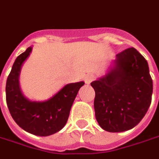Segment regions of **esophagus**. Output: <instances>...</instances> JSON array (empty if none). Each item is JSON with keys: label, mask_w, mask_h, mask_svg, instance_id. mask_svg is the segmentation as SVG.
<instances>
[{"label": "esophagus", "mask_w": 159, "mask_h": 159, "mask_svg": "<svg viewBox=\"0 0 159 159\" xmlns=\"http://www.w3.org/2000/svg\"><path fill=\"white\" fill-rule=\"evenodd\" d=\"M94 80V76L93 75H91V74H88V75H86V77H85V82H86V84H90L91 82L93 81Z\"/></svg>", "instance_id": "34e87169"}]
</instances>
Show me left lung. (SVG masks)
I'll list each match as a JSON object with an SVG mask.
<instances>
[{"instance_id": "obj_1", "label": "left lung", "mask_w": 159, "mask_h": 159, "mask_svg": "<svg viewBox=\"0 0 159 159\" xmlns=\"http://www.w3.org/2000/svg\"><path fill=\"white\" fill-rule=\"evenodd\" d=\"M114 66L91 83L95 117L110 132L128 131L142 120L152 103L153 84L148 63L134 48L117 54Z\"/></svg>"}]
</instances>
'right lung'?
Segmentation results:
<instances>
[{"label": "right lung", "mask_w": 159, "mask_h": 159, "mask_svg": "<svg viewBox=\"0 0 159 159\" xmlns=\"http://www.w3.org/2000/svg\"><path fill=\"white\" fill-rule=\"evenodd\" d=\"M32 51L28 48L16 58L6 84V100L12 118L26 132L46 137L65 126L73 103L84 82L66 85L53 97L44 102L30 101L23 96L19 86V74L23 62Z\"/></svg>", "instance_id": "right-lung-1"}]
</instances>
